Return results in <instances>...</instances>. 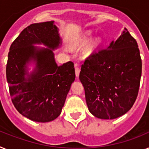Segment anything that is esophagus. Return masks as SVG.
Here are the masks:
<instances>
[{
	"instance_id": "obj_1",
	"label": "esophagus",
	"mask_w": 149,
	"mask_h": 149,
	"mask_svg": "<svg viewBox=\"0 0 149 149\" xmlns=\"http://www.w3.org/2000/svg\"><path fill=\"white\" fill-rule=\"evenodd\" d=\"M74 67H75V75L76 77H79V74H80V68H79V65L77 63H76L74 65Z\"/></svg>"
}]
</instances>
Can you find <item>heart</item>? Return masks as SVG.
I'll return each instance as SVG.
<instances>
[{
    "label": "heart",
    "instance_id": "b5f03b06",
    "mask_svg": "<svg viewBox=\"0 0 149 149\" xmlns=\"http://www.w3.org/2000/svg\"><path fill=\"white\" fill-rule=\"evenodd\" d=\"M92 37H93V33L91 31H88L86 32L84 36H82V39H81V41L82 42L84 43H88L92 39ZM102 42V39L101 38H97L94 41V47H97L99 45H100Z\"/></svg>",
    "mask_w": 149,
    "mask_h": 149
}]
</instances>
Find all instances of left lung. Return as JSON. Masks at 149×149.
Returning <instances> with one entry per match:
<instances>
[{
	"mask_svg": "<svg viewBox=\"0 0 149 149\" xmlns=\"http://www.w3.org/2000/svg\"><path fill=\"white\" fill-rule=\"evenodd\" d=\"M141 75L138 44L125 28L105 49L91 54L82 65L79 79L91 113L103 120L126 113L137 97Z\"/></svg>",
	"mask_w": 149,
	"mask_h": 149,
	"instance_id": "left-lung-1",
	"label": "left lung"
}]
</instances>
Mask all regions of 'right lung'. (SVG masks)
<instances>
[{
	"label": "right lung",
	"mask_w": 149,
	"mask_h": 149,
	"mask_svg": "<svg viewBox=\"0 0 149 149\" xmlns=\"http://www.w3.org/2000/svg\"><path fill=\"white\" fill-rule=\"evenodd\" d=\"M61 45L58 28L47 21L25 28L10 48L6 74L11 100L17 111L33 121L47 123L59 116L75 79L73 62H55L53 51ZM31 63L34 68L29 72Z\"/></svg>",
	"instance_id": "right-lung-1"
}]
</instances>
